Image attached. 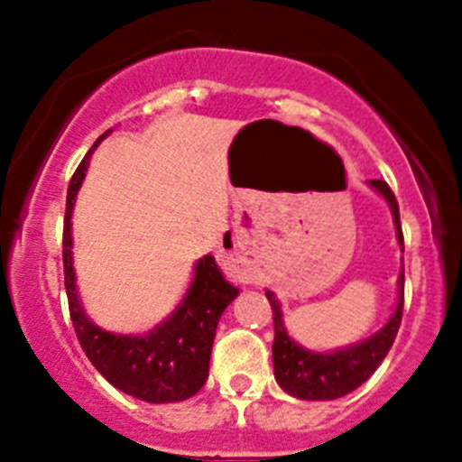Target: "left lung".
Segmentation results:
<instances>
[{
  "label": "left lung",
  "mask_w": 462,
  "mask_h": 462,
  "mask_svg": "<svg viewBox=\"0 0 462 462\" xmlns=\"http://www.w3.org/2000/svg\"><path fill=\"white\" fill-rule=\"evenodd\" d=\"M369 185L377 194H382L384 201L389 203L395 223V236H398L400 245H402L404 250L400 209L393 192H391V188L384 180H369ZM265 297H268L270 306H273V365L274 377H277L279 386H282L286 393L301 400H335L356 391L360 384H365V382L374 375L377 366L382 365V360L386 357L389 348L393 346L400 321H402L404 268L398 279V304H395V310L389 318V321H386L375 335H371V337L362 339V342L357 344H351V346L346 348H339V351L318 353L300 346V344L288 335L286 326H283L282 306H279L274 292L265 291Z\"/></svg>",
  "instance_id": "obj_1"
}]
</instances>
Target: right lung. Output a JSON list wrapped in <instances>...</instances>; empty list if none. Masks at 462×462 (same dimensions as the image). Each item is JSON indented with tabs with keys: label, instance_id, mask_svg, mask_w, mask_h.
<instances>
[{
	"label": "right lung",
	"instance_id": "obj_1",
	"mask_svg": "<svg viewBox=\"0 0 462 462\" xmlns=\"http://www.w3.org/2000/svg\"><path fill=\"white\" fill-rule=\"evenodd\" d=\"M109 134V132H106ZM102 134L82 158L69 183L67 214H64L62 259L64 288L69 297L73 328L82 351L109 384L144 402H180L192 398L209 374V353L218 319L239 288L226 282L212 254L197 261L192 286L185 292L179 309L147 335H118L102 330L82 310L73 273L71 214L76 194L85 180L93 149L106 136Z\"/></svg>",
	"mask_w": 462,
	"mask_h": 462
}]
</instances>
